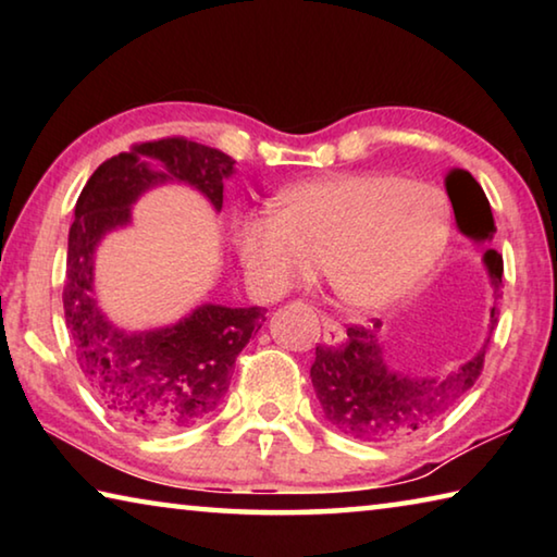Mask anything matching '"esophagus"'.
<instances>
[{
  "label": "esophagus",
  "mask_w": 557,
  "mask_h": 557,
  "mask_svg": "<svg viewBox=\"0 0 557 557\" xmlns=\"http://www.w3.org/2000/svg\"><path fill=\"white\" fill-rule=\"evenodd\" d=\"M322 326H324V344H342L344 342V329H342V324L336 322L334 317H329V314H324L322 317Z\"/></svg>",
  "instance_id": "esophagus-1"
}]
</instances>
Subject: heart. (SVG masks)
<instances>
[{"label": "heart", "mask_w": 557, "mask_h": 557, "mask_svg": "<svg viewBox=\"0 0 557 557\" xmlns=\"http://www.w3.org/2000/svg\"><path fill=\"white\" fill-rule=\"evenodd\" d=\"M449 238V209L432 186L393 174H342L287 188L277 213L235 225L243 265L268 285L289 287L326 265L344 305L391 307L437 265Z\"/></svg>", "instance_id": "b5f03b06"}]
</instances>
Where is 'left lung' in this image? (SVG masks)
Listing matches in <instances>:
<instances>
[{"mask_svg": "<svg viewBox=\"0 0 557 557\" xmlns=\"http://www.w3.org/2000/svg\"><path fill=\"white\" fill-rule=\"evenodd\" d=\"M447 194L461 233L474 240L492 238L496 231L492 206L484 188L465 169L447 174ZM492 272L496 299L502 297L504 258L496 250L484 252ZM496 326V307L492 309V329ZM379 324L346 329V338L336 346H317L312 363V385L326 420L344 435L363 442H398L437 422L461 395L471 391L484 371L486 346L471 361L440 381H418L395 375L383 366L375 342Z\"/></svg>", "mask_w": 557, "mask_h": 557, "instance_id": "8db88e82", "label": "left lung"}]
</instances>
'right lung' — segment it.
<instances>
[{"mask_svg":"<svg viewBox=\"0 0 557 557\" xmlns=\"http://www.w3.org/2000/svg\"><path fill=\"white\" fill-rule=\"evenodd\" d=\"M235 159L186 137L132 145L102 162L75 203L65 260L63 309L78 369L98 403L132 430L188 428L228 391L235 358L265 322V307H199L169 329L127 334L102 319L92 297V250L129 223V206L149 186L186 182L223 206Z\"/></svg>","mask_w":557,"mask_h":557,"instance_id":"add662e5","label":"right lung"}]
</instances>
